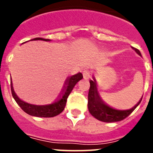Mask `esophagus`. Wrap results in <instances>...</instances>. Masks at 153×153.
<instances>
[{
  "label": "esophagus",
  "mask_w": 153,
  "mask_h": 153,
  "mask_svg": "<svg viewBox=\"0 0 153 153\" xmlns=\"http://www.w3.org/2000/svg\"><path fill=\"white\" fill-rule=\"evenodd\" d=\"M82 74H83L84 79H89V78H91V72L89 71L88 70H85V71H83Z\"/></svg>",
  "instance_id": "34e87169"
}]
</instances>
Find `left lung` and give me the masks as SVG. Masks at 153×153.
I'll list each match as a JSON object with an SVG mask.
<instances>
[{"instance_id": "8db88e82", "label": "left lung", "mask_w": 153, "mask_h": 153, "mask_svg": "<svg viewBox=\"0 0 153 153\" xmlns=\"http://www.w3.org/2000/svg\"><path fill=\"white\" fill-rule=\"evenodd\" d=\"M137 53L138 55H141L140 51L138 49L133 48ZM90 90L88 93V109L89 112L93 117L99 121L104 122H115L120 121L126 118L134 109L137 107V105L140 103L142 98L140 99L138 103L133 106L132 109L127 110H117L113 109L111 107L108 106L101 99L100 96L98 94L97 88H96L95 82L93 80H90Z\"/></svg>"}]
</instances>
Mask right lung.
Returning a JSON list of instances; mask_svg holds the SVG:
<instances>
[{"label": "right lung", "mask_w": 153, "mask_h": 153, "mask_svg": "<svg viewBox=\"0 0 153 153\" xmlns=\"http://www.w3.org/2000/svg\"><path fill=\"white\" fill-rule=\"evenodd\" d=\"M32 40H44V41H49L48 39H43V38H35ZM83 78L82 74L81 73L72 75L71 77H68L65 82L64 87L62 89V94L59 96V98L55 102L51 104L44 105H32L24 101L20 100L18 98L17 95L14 92L13 87H11L12 91V94H13V98L15 99L20 107L26 113V114L32 115L34 117H52L57 116L58 114H61L63 109H64L66 104H67V100L68 96L72 91L75 84L81 80Z\"/></svg>", "instance_id": "add662e5"}]
</instances>
